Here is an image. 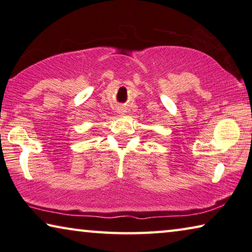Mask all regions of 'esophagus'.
Here are the masks:
<instances>
[{
    "mask_svg": "<svg viewBox=\"0 0 252 252\" xmlns=\"http://www.w3.org/2000/svg\"><path fill=\"white\" fill-rule=\"evenodd\" d=\"M118 113H119V114H122V115H125V113H126V109L124 108V107H119V108H118Z\"/></svg>",
    "mask_w": 252,
    "mask_h": 252,
    "instance_id": "obj_1",
    "label": "esophagus"
}]
</instances>
